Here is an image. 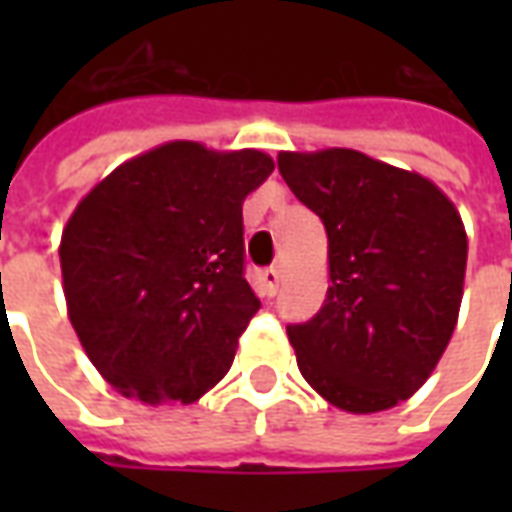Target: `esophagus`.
Here are the masks:
<instances>
[{
	"mask_svg": "<svg viewBox=\"0 0 512 512\" xmlns=\"http://www.w3.org/2000/svg\"><path fill=\"white\" fill-rule=\"evenodd\" d=\"M257 288H260V296L274 299V296H277V288H279L277 268H260V271H257Z\"/></svg>",
	"mask_w": 512,
	"mask_h": 512,
	"instance_id": "1",
	"label": "esophagus"
}]
</instances>
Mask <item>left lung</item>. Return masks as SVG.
<instances>
[{"label":"left lung","mask_w":512,"mask_h":512,"mask_svg":"<svg viewBox=\"0 0 512 512\" xmlns=\"http://www.w3.org/2000/svg\"><path fill=\"white\" fill-rule=\"evenodd\" d=\"M277 164L329 235L326 301L288 323L301 376L343 411L397 406L433 373L458 321L461 216L430 180L356 150L279 153Z\"/></svg>","instance_id":"1"}]
</instances>
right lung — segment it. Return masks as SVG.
<instances>
[{"mask_svg": "<svg viewBox=\"0 0 512 512\" xmlns=\"http://www.w3.org/2000/svg\"><path fill=\"white\" fill-rule=\"evenodd\" d=\"M260 150L169 142L101 180L62 233L68 315L126 397L191 403L230 370L260 310L244 279V200L271 175Z\"/></svg>", "mask_w": 512, "mask_h": 512, "instance_id": "add662e5", "label": "right lung"}]
</instances>
